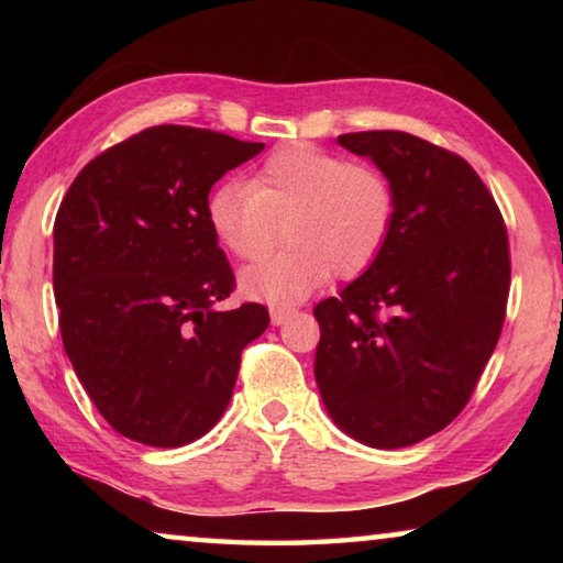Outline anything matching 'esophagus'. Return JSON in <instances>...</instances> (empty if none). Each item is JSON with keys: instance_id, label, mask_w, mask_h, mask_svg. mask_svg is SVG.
Returning <instances> with one entry per match:
<instances>
[{"instance_id": "34e87169", "label": "esophagus", "mask_w": 563, "mask_h": 563, "mask_svg": "<svg viewBox=\"0 0 563 563\" xmlns=\"http://www.w3.org/2000/svg\"><path fill=\"white\" fill-rule=\"evenodd\" d=\"M295 308H283V305H273L271 308V320H273V325H283L285 320H290L292 316H295Z\"/></svg>"}]
</instances>
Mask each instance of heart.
I'll use <instances>...</instances> for the list:
<instances>
[{
	"instance_id": "1",
	"label": "heart",
	"mask_w": 563,
	"mask_h": 563,
	"mask_svg": "<svg viewBox=\"0 0 563 563\" xmlns=\"http://www.w3.org/2000/svg\"><path fill=\"white\" fill-rule=\"evenodd\" d=\"M397 194L373 164L308 144H288L265 156L245 184H221L206 198L216 243L238 261H258L283 228L275 258L241 273L247 298L290 305L330 275L357 278L373 268L393 235Z\"/></svg>"
}]
</instances>
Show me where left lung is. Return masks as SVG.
<instances>
[{"label":"left lung","mask_w":563,"mask_h":563,"mask_svg":"<svg viewBox=\"0 0 563 563\" xmlns=\"http://www.w3.org/2000/svg\"><path fill=\"white\" fill-rule=\"evenodd\" d=\"M397 194L383 255L316 305V383L342 432L399 450L444 430L470 402L501 335L509 241L487 186L462 156L405 131L338 136Z\"/></svg>","instance_id":"1"}]
</instances>
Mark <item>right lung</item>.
I'll list each match as a JSON object with an SVG mask.
<instances>
[{
	"mask_svg": "<svg viewBox=\"0 0 563 563\" xmlns=\"http://www.w3.org/2000/svg\"><path fill=\"white\" fill-rule=\"evenodd\" d=\"M265 144L151 126L89 161L54 221L64 350L119 434L148 446L203 437L231 402L241 352L271 325L245 302L206 221L218 178Z\"/></svg>",
	"mask_w": 563,
	"mask_h": 563,
	"instance_id": "obj_1",
	"label": "right lung"
}]
</instances>
